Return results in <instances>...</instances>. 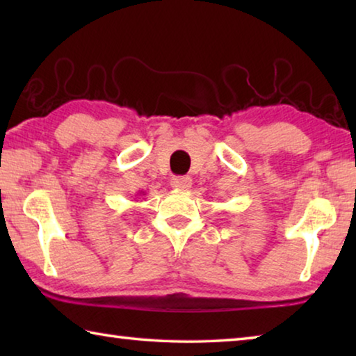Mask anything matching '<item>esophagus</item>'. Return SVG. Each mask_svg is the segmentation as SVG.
<instances>
[{
	"label": "esophagus",
	"mask_w": 356,
	"mask_h": 356,
	"mask_svg": "<svg viewBox=\"0 0 356 356\" xmlns=\"http://www.w3.org/2000/svg\"><path fill=\"white\" fill-rule=\"evenodd\" d=\"M171 186L174 190H188L191 186V179L186 177V176H177V177H172L171 179Z\"/></svg>",
	"instance_id": "1"
}]
</instances>
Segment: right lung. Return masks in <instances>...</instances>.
I'll return each mask as SVG.
<instances>
[{
  "mask_svg": "<svg viewBox=\"0 0 356 356\" xmlns=\"http://www.w3.org/2000/svg\"><path fill=\"white\" fill-rule=\"evenodd\" d=\"M138 195H144V191H140V193H138Z\"/></svg>",
  "mask_w": 356,
  "mask_h": 356,
  "instance_id": "obj_1",
  "label": "right lung"
}]
</instances>
